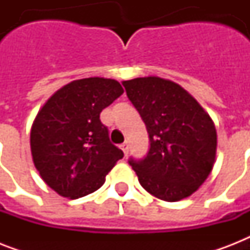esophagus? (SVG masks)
I'll return each instance as SVG.
<instances>
[{
    "label": "esophagus",
    "mask_w": 250,
    "mask_h": 250,
    "mask_svg": "<svg viewBox=\"0 0 250 250\" xmlns=\"http://www.w3.org/2000/svg\"><path fill=\"white\" fill-rule=\"evenodd\" d=\"M121 149L123 150V153H125V156H127V153H128V143H123V144L121 145Z\"/></svg>",
    "instance_id": "34e87169"
}]
</instances>
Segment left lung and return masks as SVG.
Wrapping results in <instances>:
<instances>
[{"label":"left lung","instance_id":"obj_1","mask_svg":"<svg viewBox=\"0 0 250 250\" xmlns=\"http://www.w3.org/2000/svg\"><path fill=\"white\" fill-rule=\"evenodd\" d=\"M123 85L150 141L144 158L128 161L141 187L164 201L188 197L213 170L217 131L211 118L171 80L148 76L127 80Z\"/></svg>","mask_w":250,"mask_h":250}]
</instances>
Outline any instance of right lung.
<instances>
[{
	"label": "right lung",
	"instance_id": "add662e5",
	"mask_svg": "<svg viewBox=\"0 0 250 250\" xmlns=\"http://www.w3.org/2000/svg\"><path fill=\"white\" fill-rule=\"evenodd\" d=\"M125 90L114 79L86 78L49 98L31 128L35 167L58 194L75 200L97 190L123 158L100 114Z\"/></svg>",
	"mask_w": 250,
	"mask_h": 250
}]
</instances>
